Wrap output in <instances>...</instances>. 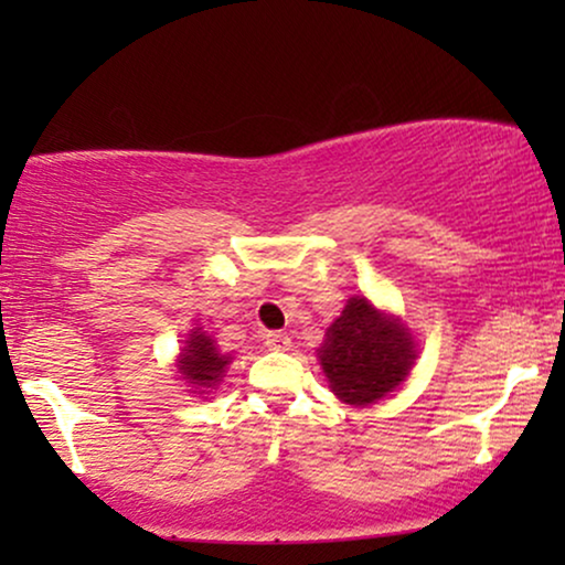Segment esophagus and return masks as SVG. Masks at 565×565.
<instances>
[{"label":"esophagus","mask_w":565,"mask_h":565,"mask_svg":"<svg viewBox=\"0 0 565 565\" xmlns=\"http://www.w3.org/2000/svg\"><path fill=\"white\" fill-rule=\"evenodd\" d=\"M265 344H267V350H273V352H285V350H290L292 342L285 331H269V334L265 337Z\"/></svg>","instance_id":"1"}]
</instances>
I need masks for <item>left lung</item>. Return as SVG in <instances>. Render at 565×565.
I'll list each match as a JSON object with an SVG mask.
<instances>
[{"label": "left lung", "instance_id": "left-lung-1", "mask_svg": "<svg viewBox=\"0 0 565 565\" xmlns=\"http://www.w3.org/2000/svg\"><path fill=\"white\" fill-rule=\"evenodd\" d=\"M329 388L350 406H367L406 381L416 360L414 337L396 316L352 296L319 347Z\"/></svg>", "mask_w": 565, "mask_h": 565}]
</instances>
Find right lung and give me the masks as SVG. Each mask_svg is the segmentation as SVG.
<instances>
[{
    "label": "right lung",
    "instance_id": "right-lung-1",
    "mask_svg": "<svg viewBox=\"0 0 565 565\" xmlns=\"http://www.w3.org/2000/svg\"><path fill=\"white\" fill-rule=\"evenodd\" d=\"M231 360H234L231 354L218 352L215 339L207 337L203 327H195L188 334V339H184L180 360H177V370H180L184 383L198 388L192 393H205V388H215L221 383Z\"/></svg>",
    "mask_w": 565,
    "mask_h": 565
}]
</instances>
